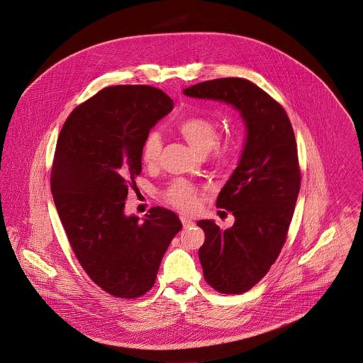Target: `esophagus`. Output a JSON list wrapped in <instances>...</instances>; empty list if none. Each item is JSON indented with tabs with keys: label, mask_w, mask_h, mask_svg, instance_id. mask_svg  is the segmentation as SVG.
Returning a JSON list of instances; mask_svg holds the SVG:
<instances>
[{
	"label": "esophagus",
	"mask_w": 363,
	"mask_h": 363,
	"mask_svg": "<svg viewBox=\"0 0 363 363\" xmlns=\"http://www.w3.org/2000/svg\"><path fill=\"white\" fill-rule=\"evenodd\" d=\"M181 221H182V225L184 228H188V227H192L195 223L192 218H186V216H181Z\"/></svg>",
	"instance_id": "1"
}]
</instances>
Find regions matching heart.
<instances>
[{"label":"heart","mask_w":363,"mask_h":363,"mask_svg":"<svg viewBox=\"0 0 363 363\" xmlns=\"http://www.w3.org/2000/svg\"><path fill=\"white\" fill-rule=\"evenodd\" d=\"M178 132L188 142V145H192L198 152L206 154L211 151L212 160L216 165L230 162L238 150V143L234 139L218 142V125L203 116L185 118L179 122ZM161 150L162 140L160 133L150 132L142 145V160L145 165H154L158 161ZM198 195V186L182 178L171 181L164 191V198L167 202L184 212H191L196 208Z\"/></svg>","instance_id":"heart-1"}]
</instances>
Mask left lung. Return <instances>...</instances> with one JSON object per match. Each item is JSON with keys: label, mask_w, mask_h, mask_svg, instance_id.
Segmentation results:
<instances>
[{"label": "left lung", "mask_w": 363, "mask_h": 363, "mask_svg": "<svg viewBox=\"0 0 363 363\" xmlns=\"http://www.w3.org/2000/svg\"><path fill=\"white\" fill-rule=\"evenodd\" d=\"M184 94L231 105L247 129L238 165L216 202L234 224L221 230L213 220L198 221L206 237L199 248L206 282L220 293H244L268 274L286 241L300 191L293 128L282 105L244 78L205 81Z\"/></svg>", "instance_id": "1"}]
</instances>
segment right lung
<instances>
[{
    "label": "right lung",
    "instance_id": "right-lung-1",
    "mask_svg": "<svg viewBox=\"0 0 363 363\" xmlns=\"http://www.w3.org/2000/svg\"><path fill=\"white\" fill-rule=\"evenodd\" d=\"M172 108L154 86H108L74 109L57 140L50 184L59 218L84 271L115 297L136 298L152 288L182 228L160 206L143 220L125 215L145 136Z\"/></svg>",
    "mask_w": 363,
    "mask_h": 363
}]
</instances>
